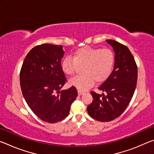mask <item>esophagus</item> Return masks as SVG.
<instances>
[{"label":"esophagus","instance_id":"esophagus-1","mask_svg":"<svg viewBox=\"0 0 154 154\" xmlns=\"http://www.w3.org/2000/svg\"><path fill=\"white\" fill-rule=\"evenodd\" d=\"M84 93L83 92H82V91H80V90H78V95H82Z\"/></svg>","mask_w":154,"mask_h":154}]
</instances>
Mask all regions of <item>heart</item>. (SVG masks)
Segmentation results:
<instances>
[{"instance_id": "obj_1", "label": "heart", "mask_w": 154, "mask_h": 154, "mask_svg": "<svg viewBox=\"0 0 154 154\" xmlns=\"http://www.w3.org/2000/svg\"><path fill=\"white\" fill-rule=\"evenodd\" d=\"M115 55L110 49L85 46L75 50L71 58L65 57L61 62V69L65 75L72 76L78 66H82L83 75L70 80L69 84L80 91H85L96 83L108 79L113 71Z\"/></svg>"}]
</instances>
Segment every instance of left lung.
Returning a JSON list of instances; mask_svg holds the SVG:
<instances>
[{"instance_id": "left-lung-1", "label": "left lung", "mask_w": 154, "mask_h": 154, "mask_svg": "<svg viewBox=\"0 0 154 154\" xmlns=\"http://www.w3.org/2000/svg\"><path fill=\"white\" fill-rule=\"evenodd\" d=\"M116 53L114 69L99 90L106 94L91 92L93 100L88 106L90 117L100 122H109L123 113L131 100L137 86L138 69L134 56L126 45L106 40Z\"/></svg>"}]
</instances>
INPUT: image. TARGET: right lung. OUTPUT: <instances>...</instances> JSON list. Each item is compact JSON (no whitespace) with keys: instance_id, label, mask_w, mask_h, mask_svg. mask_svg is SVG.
Here are the masks:
<instances>
[{"instance_id":"1","label":"right lung","mask_w":154,"mask_h":154,"mask_svg":"<svg viewBox=\"0 0 154 154\" xmlns=\"http://www.w3.org/2000/svg\"><path fill=\"white\" fill-rule=\"evenodd\" d=\"M64 54L62 45H36L21 68L20 86L26 102L38 118L48 123L65 119L78 94L74 86L60 91L67 81L60 66Z\"/></svg>"}]
</instances>
